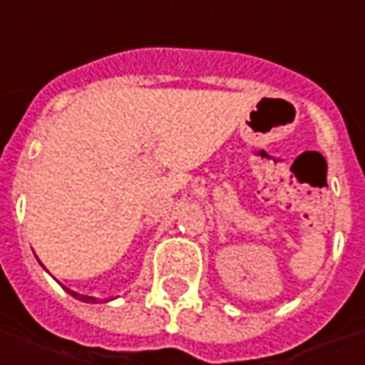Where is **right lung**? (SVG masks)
Listing matches in <instances>:
<instances>
[{"mask_svg": "<svg viewBox=\"0 0 365 365\" xmlns=\"http://www.w3.org/2000/svg\"><path fill=\"white\" fill-rule=\"evenodd\" d=\"M68 290V288H66ZM68 294H73L75 299H78V301L83 302H97V299H93V297H83V294H77V292H73V290H68Z\"/></svg>", "mask_w": 365, "mask_h": 365, "instance_id": "add662e5", "label": "right lung"}]
</instances>
